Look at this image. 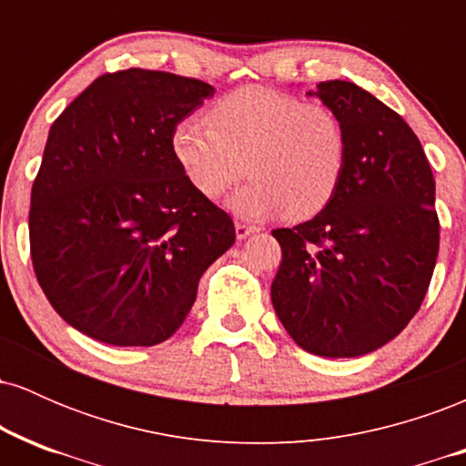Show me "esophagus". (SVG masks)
<instances>
[{"instance_id":"esophagus-1","label":"esophagus","mask_w":466,"mask_h":466,"mask_svg":"<svg viewBox=\"0 0 466 466\" xmlns=\"http://www.w3.org/2000/svg\"><path fill=\"white\" fill-rule=\"evenodd\" d=\"M234 229H237V238L238 240H245L248 237H251V234L256 232V228L254 226H248V223H237V226H234Z\"/></svg>"}]
</instances>
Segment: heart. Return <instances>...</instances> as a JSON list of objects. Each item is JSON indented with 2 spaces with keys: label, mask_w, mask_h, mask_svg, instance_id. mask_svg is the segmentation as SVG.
Masks as SVG:
<instances>
[{
  "label": "heart",
  "mask_w": 466,
  "mask_h": 466,
  "mask_svg": "<svg viewBox=\"0 0 466 466\" xmlns=\"http://www.w3.org/2000/svg\"><path fill=\"white\" fill-rule=\"evenodd\" d=\"M170 153L203 199H218L248 170L251 179L228 199L234 215L263 221L287 212L302 221L335 197L349 140L329 106L245 85L217 100L208 117H181Z\"/></svg>",
  "instance_id": "b5f03b06"
}]
</instances>
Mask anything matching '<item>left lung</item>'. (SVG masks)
Wrapping results in <instances>:
<instances>
[{
	"label": "left lung",
	"mask_w": 466,
	"mask_h": 466,
	"mask_svg": "<svg viewBox=\"0 0 466 466\" xmlns=\"http://www.w3.org/2000/svg\"><path fill=\"white\" fill-rule=\"evenodd\" d=\"M322 100L349 140L344 179L311 221L274 229L282 248L274 311L300 349L361 357L394 339L419 311L438 258L436 181L397 111L349 80Z\"/></svg>",
	"instance_id": "obj_1"
}]
</instances>
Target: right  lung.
I'll return each mask as SVG.
<instances>
[{"label": "right lung", "instance_id": "1", "mask_svg": "<svg viewBox=\"0 0 466 466\" xmlns=\"http://www.w3.org/2000/svg\"><path fill=\"white\" fill-rule=\"evenodd\" d=\"M215 96L153 69L96 78L47 133L30 197V251L55 311L111 346H155L184 324L234 223L190 188L170 131Z\"/></svg>", "mask_w": 466, "mask_h": 466}]
</instances>
